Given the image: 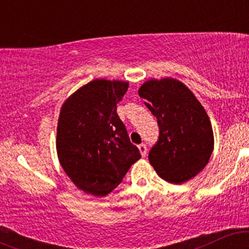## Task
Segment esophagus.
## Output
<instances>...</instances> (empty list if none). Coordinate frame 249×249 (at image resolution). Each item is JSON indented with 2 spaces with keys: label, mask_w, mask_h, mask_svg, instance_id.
Instances as JSON below:
<instances>
[{
  "label": "esophagus",
  "mask_w": 249,
  "mask_h": 249,
  "mask_svg": "<svg viewBox=\"0 0 249 249\" xmlns=\"http://www.w3.org/2000/svg\"><path fill=\"white\" fill-rule=\"evenodd\" d=\"M138 148H139V151H141V153H142V157L146 156V153H147V147H146V145H145V144H141V145H139V146H138Z\"/></svg>",
  "instance_id": "obj_1"
}]
</instances>
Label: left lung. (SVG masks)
Instances as JSON below:
<instances>
[{
	"label": "left lung",
	"instance_id": "8db88e82",
	"mask_svg": "<svg viewBox=\"0 0 249 249\" xmlns=\"http://www.w3.org/2000/svg\"><path fill=\"white\" fill-rule=\"evenodd\" d=\"M157 118L158 141L148 160L162 179L181 184L196 177L213 152V131L206 111L181 82L151 79L138 91Z\"/></svg>",
	"mask_w": 249,
	"mask_h": 249
}]
</instances>
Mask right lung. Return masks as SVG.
I'll return each mask as SVG.
<instances>
[{"label":"right lung","instance_id":"obj_1","mask_svg":"<svg viewBox=\"0 0 249 249\" xmlns=\"http://www.w3.org/2000/svg\"><path fill=\"white\" fill-rule=\"evenodd\" d=\"M127 88V82L95 79L63 104L57 126L58 159L85 193L107 196L142 158L117 113V103Z\"/></svg>","mask_w":249,"mask_h":249}]
</instances>
